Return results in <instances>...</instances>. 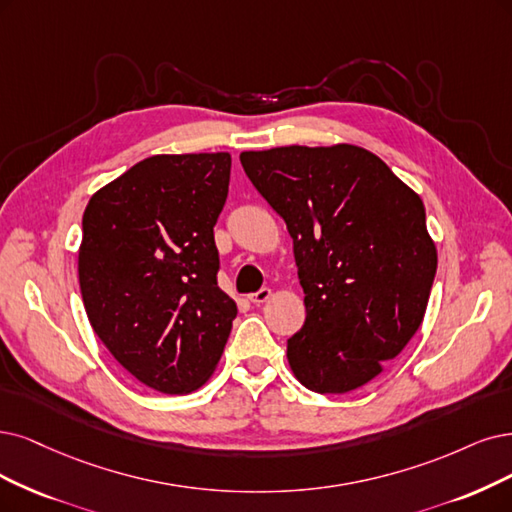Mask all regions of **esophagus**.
<instances>
[{
  "label": "esophagus",
  "mask_w": 512,
  "mask_h": 512,
  "mask_svg": "<svg viewBox=\"0 0 512 512\" xmlns=\"http://www.w3.org/2000/svg\"><path fill=\"white\" fill-rule=\"evenodd\" d=\"M272 297V289L270 287H263V289H259L257 293H251L249 295V301H251V304H266V301Z\"/></svg>",
  "instance_id": "obj_1"
}]
</instances>
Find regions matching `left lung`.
Returning <instances> with one entry per match:
<instances>
[{"instance_id":"obj_1","label":"left lung","mask_w":512,"mask_h":512,"mask_svg":"<svg viewBox=\"0 0 512 512\" xmlns=\"http://www.w3.org/2000/svg\"><path fill=\"white\" fill-rule=\"evenodd\" d=\"M246 177L293 238L306 323L287 342L308 390L369 384L420 329L437 272L422 198L350 143L242 151Z\"/></svg>"}]
</instances>
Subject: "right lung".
<instances>
[{"mask_svg": "<svg viewBox=\"0 0 512 512\" xmlns=\"http://www.w3.org/2000/svg\"><path fill=\"white\" fill-rule=\"evenodd\" d=\"M232 156L160 154L94 192L78 276L94 333L137 380L189 394L217 369L236 301L217 287L213 227Z\"/></svg>", "mask_w": 512, "mask_h": 512, "instance_id": "1", "label": "right lung"}]
</instances>
